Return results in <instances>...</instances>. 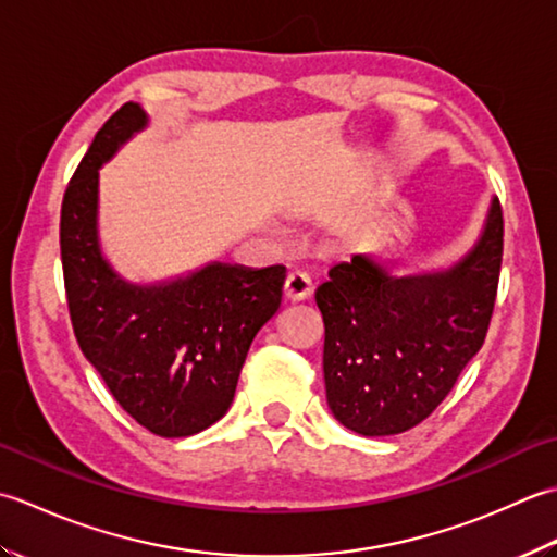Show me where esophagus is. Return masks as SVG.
<instances>
[{
	"label": "esophagus",
	"mask_w": 557,
	"mask_h": 557,
	"mask_svg": "<svg viewBox=\"0 0 557 557\" xmlns=\"http://www.w3.org/2000/svg\"><path fill=\"white\" fill-rule=\"evenodd\" d=\"M312 295V281L308 274H302V271H293L288 274L286 283H283V298L288 302H302L308 300Z\"/></svg>",
	"instance_id": "34e87169"
}]
</instances>
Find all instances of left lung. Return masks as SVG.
Here are the masks:
<instances>
[{"mask_svg": "<svg viewBox=\"0 0 557 557\" xmlns=\"http://www.w3.org/2000/svg\"><path fill=\"white\" fill-rule=\"evenodd\" d=\"M503 264V209H487L457 264L396 276L374 255L329 269L314 293L324 320V384L334 418L366 437L399 435L445 401L479 354Z\"/></svg>", "mask_w": 557, "mask_h": 557, "instance_id": "left-lung-1", "label": "left lung"}]
</instances>
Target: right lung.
Instances as JSON below:
<instances>
[{
	"mask_svg": "<svg viewBox=\"0 0 557 557\" xmlns=\"http://www.w3.org/2000/svg\"><path fill=\"white\" fill-rule=\"evenodd\" d=\"M124 103L88 146L62 201L60 247L76 342L136 423L189 437L225 416L255 336L281 305L286 267L211 262L187 276L139 286L100 252L98 170L146 127Z\"/></svg>",
	"mask_w": 557,
	"mask_h": 557,
	"instance_id": "right-lung-1",
	"label": "right lung"
}]
</instances>
